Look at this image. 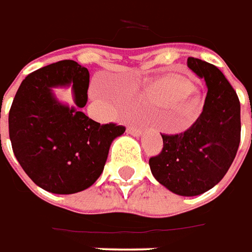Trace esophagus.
Listing matches in <instances>:
<instances>
[{"instance_id":"34e87169","label":"esophagus","mask_w":252,"mask_h":252,"mask_svg":"<svg viewBox=\"0 0 252 252\" xmlns=\"http://www.w3.org/2000/svg\"><path fill=\"white\" fill-rule=\"evenodd\" d=\"M127 133L131 135H134V137H138V135H141V133H142V130H141L140 127H137V126H129V127H127Z\"/></svg>"}]
</instances>
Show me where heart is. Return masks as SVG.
I'll list each match as a JSON object with an SVG mask.
<instances>
[{
    "mask_svg": "<svg viewBox=\"0 0 252 252\" xmlns=\"http://www.w3.org/2000/svg\"><path fill=\"white\" fill-rule=\"evenodd\" d=\"M190 91V85L183 78L164 77L152 85L148 96L152 101L158 104H169L185 97Z\"/></svg>",
    "mask_w": 252,
    "mask_h": 252,
    "instance_id": "obj_1",
    "label": "heart"
}]
</instances>
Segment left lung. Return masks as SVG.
Returning <instances> with one entry per match:
<instances>
[{
  "mask_svg": "<svg viewBox=\"0 0 252 252\" xmlns=\"http://www.w3.org/2000/svg\"><path fill=\"white\" fill-rule=\"evenodd\" d=\"M187 66L203 78L208 94L191 127L163 137V149L149 158L152 175L169 191L194 197L208 191L228 172L240 142V101L219 67L189 57Z\"/></svg>",
  "mask_w": 252,
  "mask_h": 252,
  "instance_id": "left-lung-1",
  "label": "left lung"
}]
</instances>
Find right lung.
I'll return each mask as SVG.
<instances>
[{"label": "right lung", "mask_w": 252, "mask_h": 252, "mask_svg": "<svg viewBox=\"0 0 252 252\" xmlns=\"http://www.w3.org/2000/svg\"><path fill=\"white\" fill-rule=\"evenodd\" d=\"M72 86L76 106L56 99L52 89ZM89 72L76 61H60L28 74L9 111V137L21 168L32 182L54 194H74L94 185L112 141L125 133L100 125L83 111Z\"/></svg>", "instance_id": "1"}]
</instances>
